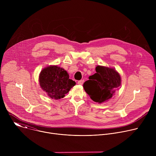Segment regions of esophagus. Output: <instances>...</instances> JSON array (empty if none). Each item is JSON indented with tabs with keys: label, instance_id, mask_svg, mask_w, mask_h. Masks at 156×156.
Wrapping results in <instances>:
<instances>
[{
	"label": "esophagus",
	"instance_id": "34e87169",
	"mask_svg": "<svg viewBox=\"0 0 156 156\" xmlns=\"http://www.w3.org/2000/svg\"><path fill=\"white\" fill-rule=\"evenodd\" d=\"M83 83H84V80H80V81H78V84H80V85H82V84H83Z\"/></svg>",
	"mask_w": 156,
	"mask_h": 156
}]
</instances>
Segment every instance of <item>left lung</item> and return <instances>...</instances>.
<instances>
[{"label":"left lung","instance_id":"1","mask_svg":"<svg viewBox=\"0 0 156 156\" xmlns=\"http://www.w3.org/2000/svg\"><path fill=\"white\" fill-rule=\"evenodd\" d=\"M96 72L84 83L83 87L93 101L102 103L115 94L121 84V77L115 69L106 66L98 65Z\"/></svg>","mask_w":156,"mask_h":156}]
</instances>
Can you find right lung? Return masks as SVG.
<instances>
[{
  "label": "right lung",
  "mask_w": 156,
  "mask_h": 156,
  "mask_svg": "<svg viewBox=\"0 0 156 156\" xmlns=\"http://www.w3.org/2000/svg\"><path fill=\"white\" fill-rule=\"evenodd\" d=\"M39 81L42 90L54 99L65 97L76 84L75 81L69 79V75L66 70L56 65L44 68L39 74Z\"/></svg>",
  "instance_id": "add662e5"
}]
</instances>
